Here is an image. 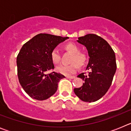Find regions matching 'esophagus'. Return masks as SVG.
I'll list each match as a JSON object with an SVG mask.
<instances>
[{"instance_id": "34e87169", "label": "esophagus", "mask_w": 131, "mask_h": 131, "mask_svg": "<svg viewBox=\"0 0 131 131\" xmlns=\"http://www.w3.org/2000/svg\"><path fill=\"white\" fill-rule=\"evenodd\" d=\"M67 79H75V76H66Z\"/></svg>"}]
</instances>
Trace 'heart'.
Wrapping results in <instances>:
<instances>
[{"instance_id": "b5f03b06", "label": "heart", "mask_w": 131, "mask_h": 131, "mask_svg": "<svg viewBox=\"0 0 131 131\" xmlns=\"http://www.w3.org/2000/svg\"><path fill=\"white\" fill-rule=\"evenodd\" d=\"M65 49L69 52L71 53L72 56L70 60L69 65H62L56 68V71L64 75L69 76L75 74L78 70L79 66H82L86 63L87 60V55L86 53L79 51V48L77 45L73 43H68L65 45ZM50 58L52 62L58 64L60 62V54L57 48H54L50 53Z\"/></svg>"}]
</instances>
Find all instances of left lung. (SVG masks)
Wrapping results in <instances>:
<instances>
[{"label": "left lung", "instance_id": "1", "mask_svg": "<svg viewBox=\"0 0 131 131\" xmlns=\"http://www.w3.org/2000/svg\"><path fill=\"white\" fill-rule=\"evenodd\" d=\"M77 41L87 50L89 61L86 69L89 71L86 75L82 73L77 76L84 83L74 89V92L83 102L97 101L112 84L117 69L115 52L106 40L96 35H86Z\"/></svg>", "mask_w": 131, "mask_h": 131}]
</instances>
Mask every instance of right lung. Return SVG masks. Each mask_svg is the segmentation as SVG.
Instances as JSON below:
<instances>
[{
    "label": "right lung",
    "mask_w": 131,
    "mask_h": 131,
    "mask_svg": "<svg viewBox=\"0 0 131 131\" xmlns=\"http://www.w3.org/2000/svg\"><path fill=\"white\" fill-rule=\"evenodd\" d=\"M69 39L47 33L37 35L24 44L17 56L18 76L21 86L30 97L45 100L54 94L58 83L64 76L52 72L54 69L50 58L53 49Z\"/></svg>",
    "instance_id": "right-lung-1"
}]
</instances>
